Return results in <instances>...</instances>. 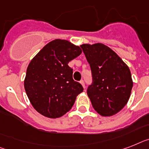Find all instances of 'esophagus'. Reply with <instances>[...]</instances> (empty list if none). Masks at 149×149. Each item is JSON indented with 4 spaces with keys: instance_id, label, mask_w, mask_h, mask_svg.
I'll return each instance as SVG.
<instances>
[{
    "instance_id": "obj_1",
    "label": "esophagus",
    "mask_w": 149,
    "mask_h": 149,
    "mask_svg": "<svg viewBox=\"0 0 149 149\" xmlns=\"http://www.w3.org/2000/svg\"><path fill=\"white\" fill-rule=\"evenodd\" d=\"M80 83L81 84V85L83 86V88H85V84H84V81L83 80H81V81H80Z\"/></svg>"
}]
</instances>
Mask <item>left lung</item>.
<instances>
[{"label": "left lung", "mask_w": 149, "mask_h": 149, "mask_svg": "<svg viewBox=\"0 0 149 149\" xmlns=\"http://www.w3.org/2000/svg\"><path fill=\"white\" fill-rule=\"evenodd\" d=\"M81 47L91 70L92 84L87 93L93 107L103 116L117 113L131 94L133 82L130 68L104 44H83Z\"/></svg>", "instance_id": "left-lung-1"}]
</instances>
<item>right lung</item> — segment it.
Masks as SVG:
<instances>
[{
	"instance_id": "1",
	"label": "right lung",
	"mask_w": 149,
	"mask_h": 149,
	"mask_svg": "<svg viewBox=\"0 0 149 149\" xmlns=\"http://www.w3.org/2000/svg\"><path fill=\"white\" fill-rule=\"evenodd\" d=\"M79 46L64 39L45 45L28 65L24 88L29 101L39 113L58 118L69 111L84 91L72 77L68 62L81 54Z\"/></svg>"
}]
</instances>
